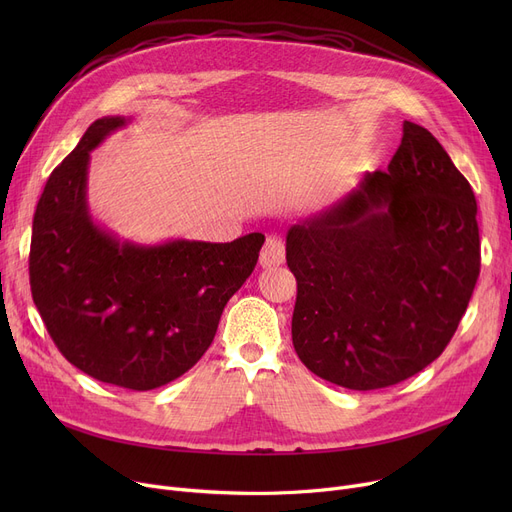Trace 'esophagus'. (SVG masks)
Masks as SVG:
<instances>
[{
    "mask_svg": "<svg viewBox=\"0 0 512 512\" xmlns=\"http://www.w3.org/2000/svg\"><path fill=\"white\" fill-rule=\"evenodd\" d=\"M284 257H286V249H284V242L278 238V236H270L265 240V245L261 249V255H259V263L261 267H276V265H282L284 263Z\"/></svg>",
    "mask_w": 512,
    "mask_h": 512,
    "instance_id": "esophagus-1",
    "label": "esophagus"
}]
</instances>
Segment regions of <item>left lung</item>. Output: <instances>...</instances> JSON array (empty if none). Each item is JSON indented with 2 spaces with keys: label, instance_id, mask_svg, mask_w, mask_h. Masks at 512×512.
I'll return each mask as SVG.
<instances>
[{
  "label": "left lung",
  "instance_id": "8db88e82",
  "mask_svg": "<svg viewBox=\"0 0 512 512\" xmlns=\"http://www.w3.org/2000/svg\"><path fill=\"white\" fill-rule=\"evenodd\" d=\"M479 259L471 184L432 132L405 122L386 172L286 234L294 351L348 390L407 380L459 328Z\"/></svg>",
  "mask_w": 512,
  "mask_h": 512
}]
</instances>
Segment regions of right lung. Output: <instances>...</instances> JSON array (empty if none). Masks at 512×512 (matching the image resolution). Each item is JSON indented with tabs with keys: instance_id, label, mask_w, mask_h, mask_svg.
Listing matches in <instances>:
<instances>
[{
	"instance_id": "add662e5",
	"label": "right lung",
	"mask_w": 512,
	"mask_h": 512,
	"mask_svg": "<svg viewBox=\"0 0 512 512\" xmlns=\"http://www.w3.org/2000/svg\"><path fill=\"white\" fill-rule=\"evenodd\" d=\"M130 120H95L51 172L33 218V301L60 353L128 390L166 386L213 342L222 311L255 270L265 236L139 245L101 228L87 203L91 151Z\"/></svg>"
}]
</instances>
